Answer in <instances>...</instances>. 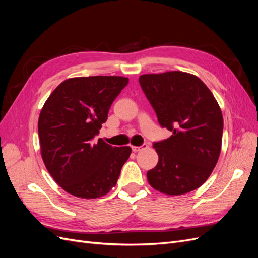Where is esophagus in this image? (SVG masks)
Instances as JSON below:
<instances>
[{"label": "esophagus", "mask_w": 258, "mask_h": 258, "mask_svg": "<svg viewBox=\"0 0 258 258\" xmlns=\"http://www.w3.org/2000/svg\"><path fill=\"white\" fill-rule=\"evenodd\" d=\"M147 147V144H142L141 146H131V148H132V152H139V151H141V150H144V148H146Z\"/></svg>", "instance_id": "esophagus-1"}]
</instances>
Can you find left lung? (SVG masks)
Instances as JSON below:
<instances>
[{
	"label": "left lung",
	"mask_w": 258,
	"mask_h": 258,
	"mask_svg": "<svg viewBox=\"0 0 258 258\" xmlns=\"http://www.w3.org/2000/svg\"><path fill=\"white\" fill-rule=\"evenodd\" d=\"M139 83L160 126L172 132L153 144L159 160L148 170V183L170 196L197 189L220 157L224 121L217 101L197 76L181 71L144 74Z\"/></svg>",
	"instance_id": "1"
}]
</instances>
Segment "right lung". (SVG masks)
<instances>
[{"instance_id": "obj_1", "label": "right lung", "mask_w": 258, "mask_h": 258, "mask_svg": "<svg viewBox=\"0 0 258 258\" xmlns=\"http://www.w3.org/2000/svg\"><path fill=\"white\" fill-rule=\"evenodd\" d=\"M121 76L74 77L62 82L38 118L42 158L60 187L79 198L102 197L116 185L129 146L93 142L114 100L128 85Z\"/></svg>"}]
</instances>
